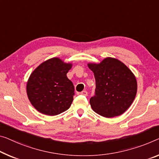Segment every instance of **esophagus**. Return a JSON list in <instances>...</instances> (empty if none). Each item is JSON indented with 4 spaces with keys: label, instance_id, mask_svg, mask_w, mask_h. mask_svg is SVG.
Masks as SVG:
<instances>
[{
    "label": "esophagus",
    "instance_id": "esophagus-1",
    "mask_svg": "<svg viewBox=\"0 0 159 159\" xmlns=\"http://www.w3.org/2000/svg\"><path fill=\"white\" fill-rule=\"evenodd\" d=\"M80 94L83 95V96L86 97V96H87V92L85 91V90H84V91H82V92H80Z\"/></svg>",
    "mask_w": 159,
    "mask_h": 159
}]
</instances>
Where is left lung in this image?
Returning <instances> with one entry per match:
<instances>
[{"label":"left lung","mask_w":159,"mask_h":159,"mask_svg":"<svg viewBox=\"0 0 159 159\" xmlns=\"http://www.w3.org/2000/svg\"><path fill=\"white\" fill-rule=\"evenodd\" d=\"M94 72L96 89L89 99L92 109L107 118L124 113L135 99L137 82L135 75L120 60L107 57L100 63H88Z\"/></svg>","instance_id":"1"}]
</instances>
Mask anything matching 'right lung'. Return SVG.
<instances>
[{
  "label": "right lung",
  "instance_id": "right-lung-1",
  "mask_svg": "<svg viewBox=\"0 0 159 159\" xmlns=\"http://www.w3.org/2000/svg\"><path fill=\"white\" fill-rule=\"evenodd\" d=\"M72 67V63L53 57L41 63L31 73L27 82V94L39 112L55 116L70 108L75 88L67 73Z\"/></svg>",
  "mask_w": 159,
  "mask_h": 159
}]
</instances>
